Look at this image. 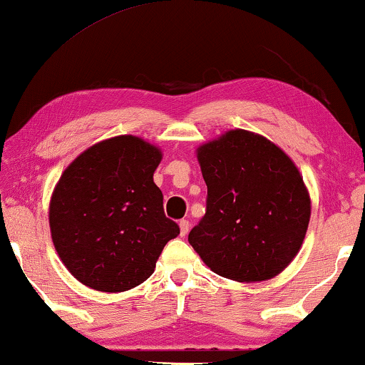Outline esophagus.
I'll list each match as a JSON object with an SVG mask.
<instances>
[{
    "mask_svg": "<svg viewBox=\"0 0 365 365\" xmlns=\"http://www.w3.org/2000/svg\"><path fill=\"white\" fill-rule=\"evenodd\" d=\"M179 231H181V236L182 237L186 236V234L189 232V221H186V219L179 221Z\"/></svg>",
    "mask_w": 365,
    "mask_h": 365,
    "instance_id": "1",
    "label": "esophagus"
}]
</instances>
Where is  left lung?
<instances>
[{"label":"left lung","instance_id":"1","mask_svg":"<svg viewBox=\"0 0 365 365\" xmlns=\"http://www.w3.org/2000/svg\"><path fill=\"white\" fill-rule=\"evenodd\" d=\"M206 214L187 241L204 264L237 282L276 277L301 251L311 197L291 158L261 134L231 129L196 149Z\"/></svg>","mask_w":365,"mask_h":365}]
</instances>
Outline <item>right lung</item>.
I'll use <instances>...</instances> for the list:
<instances>
[{
	"mask_svg": "<svg viewBox=\"0 0 365 365\" xmlns=\"http://www.w3.org/2000/svg\"><path fill=\"white\" fill-rule=\"evenodd\" d=\"M161 159L158 146L123 134L93 144L63 171L49 229L59 259L84 286L114 294L139 286L179 234L153 179Z\"/></svg>",
	"mask_w": 365,
	"mask_h": 365,
	"instance_id": "add662e5",
	"label": "right lung"
}]
</instances>
